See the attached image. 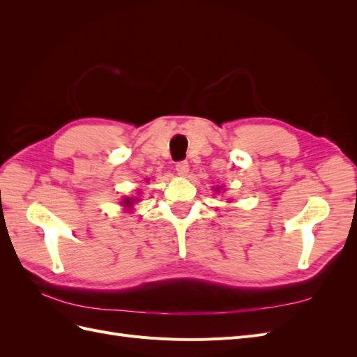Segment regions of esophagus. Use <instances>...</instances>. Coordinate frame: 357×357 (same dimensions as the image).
I'll return each mask as SVG.
<instances>
[{
    "mask_svg": "<svg viewBox=\"0 0 357 357\" xmlns=\"http://www.w3.org/2000/svg\"><path fill=\"white\" fill-rule=\"evenodd\" d=\"M176 171L178 176H186L189 172V162L188 160H180L176 165Z\"/></svg>",
    "mask_w": 357,
    "mask_h": 357,
    "instance_id": "esophagus-1",
    "label": "esophagus"
}]
</instances>
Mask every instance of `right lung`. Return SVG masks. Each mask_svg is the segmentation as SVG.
Instances as JSON below:
<instances>
[{
  "label": "right lung",
  "instance_id": "obj_1",
  "mask_svg": "<svg viewBox=\"0 0 357 357\" xmlns=\"http://www.w3.org/2000/svg\"><path fill=\"white\" fill-rule=\"evenodd\" d=\"M123 204H125V205H131L132 201H131V198H125V199H123Z\"/></svg>",
  "mask_w": 357,
  "mask_h": 357
}]
</instances>
